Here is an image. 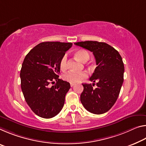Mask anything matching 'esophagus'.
<instances>
[{
	"label": "esophagus",
	"mask_w": 146,
	"mask_h": 146,
	"mask_svg": "<svg viewBox=\"0 0 146 146\" xmlns=\"http://www.w3.org/2000/svg\"><path fill=\"white\" fill-rule=\"evenodd\" d=\"M70 86H71V87H73V86H75V84H74V83H71Z\"/></svg>",
	"instance_id": "esophagus-1"
}]
</instances>
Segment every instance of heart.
I'll use <instances>...</instances> for the list:
<instances>
[{
  "label": "heart",
  "instance_id": "obj_1",
  "mask_svg": "<svg viewBox=\"0 0 146 146\" xmlns=\"http://www.w3.org/2000/svg\"><path fill=\"white\" fill-rule=\"evenodd\" d=\"M74 54H75L76 58H77L79 60L83 62H87L90 58L89 52L86 50L83 49V48H80V49L75 50ZM60 68L62 69H66L68 68V58H67L66 55H64L62 56L60 60ZM86 73L84 72L77 73L75 72V71H71L65 73L63 76V78L64 80H66V81L69 82L76 83L86 77Z\"/></svg>",
  "mask_w": 146,
  "mask_h": 146
}]
</instances>
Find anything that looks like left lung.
<instances>
[{
  "label": "left lung",
  "mask_w": 146,
  "mask_h": 146,
  "mask_svg": "<svg viewBox=\"0 0 146 146\" xmlns=\"http://www.w3.org/2000/svg\"><path fill=\"white\" fill-rule=\"evenodd\" d=\"M93 52L97 67L90 78L93 84H82L80 101L84 107L95 114L109 110L118 98L123 82L124 65L122 58L114 47L104 42L86 41L75 43ZM96 82L97 87L93 86Z\"/></svg>",
  "instance_id": "obj_1"
}]
</instances>
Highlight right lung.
Instances as JSON below:
<instances>
[{
	"instance_id": "obj_1",
	"label": "right lung",
	"mask_w": 146,
	"mask_h": 146,
	"mask_svg": "<svg viewBox=\"0 0 146 146\" xmlns=\"http://www.w3.org/2000/svg\"><path fill=\"white\" fill-rule=\"evenodd\" d=\"M72 43L45 41L25 56L21 69V87L28 105L38 116L51 118L63 108L70 84L60 79V62ZM54 80L56 84H49Z\"/></svg>"
}]
</instances>
